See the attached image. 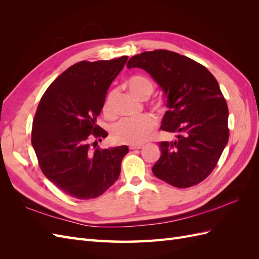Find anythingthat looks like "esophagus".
Instances as JSON below:
<instances>
[{
  "mask_svg": "<svg viewBox=\"0 0 259 259\" xmlns=\"http://www.w3.org/2000/svg\"><path fill=\"white\" fill-rule=\"evenodd\" d=\"M143 145H130L131 150H137V149H142Z\"/></svg>",
  "mask_w": 259,
  "mask_h": 259,
  "instance_id": "esophagus-1",
  "label": "esophagus"
}]
</instances>
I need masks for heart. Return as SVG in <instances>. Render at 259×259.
<instances>
[{"label":"heart","mask_w":259,"mask_h":259,"mask_svg":"<svg viewBox=\"0 0 259 259\" xmlns=\"http://www.w3.org/2000/svg\"><path fill=\"white\" fill-rule=\"evenodd\" d=\"M130 91L142 99L150 97L154 91V84L145 75H134L126 82ZM117 90L114 89L108 94L104 104V112L107 115L115 114L114 101ZM156 126L155 117L151 114H143L137 117H123L111 127V137L119 144H142L149 138Z\"/></svg>","instance_id":"b5f03b06"}]
</instances>
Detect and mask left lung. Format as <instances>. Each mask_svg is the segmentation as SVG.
Listing matches in <instances>:
<instances>
[{"instance_id":"8db88e82","label":"left lung","mask_w":259,"mask_h":259,"mask_svg":"<svg viewBox=\"0 0 259 259\" xmlns=\"http://www.w3.org/2000/svg\"><path fill=\"white\" fill-rule=\"evenodd\" d=\"M127 68H142L167 97L161 130L177 133L160 142L155 177L177 188L203 182L217 165L229 139L228 106L215 76L199 62L166 50L133 56Z\"/></svg>"}]
</instances>
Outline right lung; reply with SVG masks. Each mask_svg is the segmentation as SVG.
I'll use <instances>...</instances> for the list:
<instances>
[{"instance_id": "add662e5", "label": "right lung", "mask_w": 259, "mask_h": 259, "mask_svg": "<svg viewBox=\"0 0 259 259\" xmlns=\"http://www.w3.org/2000/svg\"><path fill=\"white\" fill-rule=\"evenodd\" d=\"M127 58L76 62L49 86L38 103L31 143L45 177L70 197L97 198L120 176L127 146L99 149L97 141L91 142L108 136L96 120L109 86Z\"/></svg>"}]
</instances>
